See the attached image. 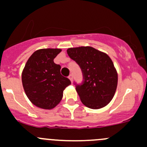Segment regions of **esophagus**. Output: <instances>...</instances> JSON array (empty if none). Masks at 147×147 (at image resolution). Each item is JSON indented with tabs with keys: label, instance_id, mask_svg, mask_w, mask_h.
<instances>
[{
	"label": "esophagus",
	"instance_id": "obj_1",
	"mask_svg": "<svg viewBox=\"0 0 147 147\" xmlns=\"http://www.w3.org/2000/svg\"><path fill=\"white\" fill-rule=\"evenodd\" d=\"M68 78H69V80H71V82H72V79H73V77H72V74H70V75H69V77H68Z\"/></svg>",
	"mask_w": 147,
	"mask_h": 147
}]
</instances>
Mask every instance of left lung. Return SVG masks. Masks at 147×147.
Instances as JSON below:
<instances>
[{
	"label": "left lung",
	"mask_w": 147,
	"mask_h": 147,
	"mask_svg": "<svg viewBox=\"0 0 147 147\" xmlns=\"http://www.w3.org/2000/svg\"><path fill=\"white\" fill-rule=\"evenodd\" d=\"M67 52L83 72V83H75L82 103L94 109L107 106L117 86V73L110 57L90 46L70 48Z\"/></svg>",
	"instance_id": "obj_1"
}]
</instances>
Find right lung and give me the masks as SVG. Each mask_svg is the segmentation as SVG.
<instances>
[{
	"instance_id": "obj_1",
	"label": "right lung",
	"mask_w": 147,
	"mask_h": 147,
	"mask_svg": "<svg viewBox=\"0 0 147 147\" xmlns=\"http://www.w3.org/2000/svg\"><path fill=\"white\" fill-rule=\"evenodd\" d=\"M59 49H42L34 52L27 60L22 74L24 92L39 108L51 109L61 101L63 91L70 80L60 73L61 66L53 59Z\"/></svg>"
}]
</instances>
